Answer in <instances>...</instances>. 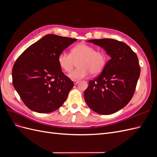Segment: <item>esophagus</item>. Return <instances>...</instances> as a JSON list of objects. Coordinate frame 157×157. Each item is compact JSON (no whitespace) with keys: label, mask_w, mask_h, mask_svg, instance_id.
<instances>
[{"label":"esophagus","mask_w":157,"mask_h":157,"mask_svg":"<svg viewBox=\"0 0 157 157\" xmlns=\"http://www.w3.org/2000/svg\"><path fill=\"white\" fill-rule=\"evenodd\" d=\"M79 82H80V80H74V84H77Z\"/></svg>","instance_id":"1"}]
</instances>
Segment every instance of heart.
I'll list each match as a JSON object with an SVG mask.
<instances>
[{
  "label": "heart",
  "instance_id": "b5f03b06",
  "mask_svg": "<svg viewBox=\"0 0 157 157\" xmlns=\"http://www.w3.org/2000/svg\"><path fill=\"white\" fill-rule=\"evenodd\" d=\"M58 61L60 67L65 72H70L78 64L77 67L69 74L72 79H80L91 73L97 75L105 67L107 56L101 50H96L94 46L80 43L71 49V53L62 52L58 56Z\"/></svg>",
  "mask_w": 157,
  "mask_h": 157
}]
</instances>
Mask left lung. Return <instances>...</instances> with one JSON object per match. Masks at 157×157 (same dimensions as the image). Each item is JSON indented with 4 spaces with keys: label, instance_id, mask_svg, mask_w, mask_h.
Here are the masks:
<instances>
[{
    "label": "left lung",
    "instance_id": "obj_1",
    "mask_svg": "<svg viewBox=\"0 0 157 157\" xmlns=\"http://www.w3.org/2000/svg\"><path fill=\"white\" fill-rule=\"evenodd\" d=\"M110 56L101 74L90 80L84 97L88 106L101 115L115 113L130 102L140 75L138 58L123 42L111 39L89 40Z\"/></svg>",
    "mask_w": 157,
    "mask_h": 157
}]
</instances>
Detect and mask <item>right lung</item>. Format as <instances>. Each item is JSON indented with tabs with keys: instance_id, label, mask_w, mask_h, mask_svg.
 <instances>
[{
	"instance_id": "add662e5",
	"label": "right lung",
	"mask_w": 157,
	"mask_h": 157,
	"mask_svg": "<svg viewBox=\"0 0 157 157\" xmlns=\"http://www.w3.org/2000/svg\"><path fill=\"white\" fill-rule=\"evenodd\" d=\"M77 39L46 35L19 56L12 68L13 87L31 110L48 113L59 108L74 86L58 58Z\"/></svg>"
}]
</instances>
